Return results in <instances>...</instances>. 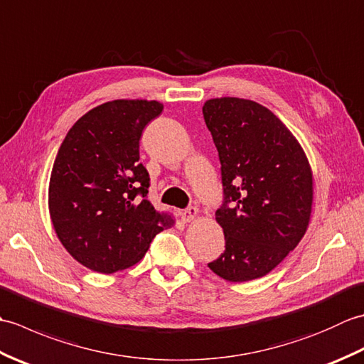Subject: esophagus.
<instances>
[{"label": "esophagus", "mask_w": 364, "mask_h": 364, "mask_svg": "<svg viewBox=\"0 0 364 364\" xmlns=\"http://www.w3.org/2000/svg\"><path fill=\"white\" fill-rule=\"evenodd\" d=\"M198 218V210L197 208H188V210H184L183 213H181V220L183 222H192V220H196Z\"/></svg>", "instance_id": "34e87169"}]
</instances>
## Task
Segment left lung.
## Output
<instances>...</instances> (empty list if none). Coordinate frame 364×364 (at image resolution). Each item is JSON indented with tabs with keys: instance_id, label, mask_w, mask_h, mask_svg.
Masks as SVG:
<instances>
[{
	"instance_id": "left-lung-1",
	"label": "left lung",
	"mask_w": 364,
	"mask_h": 364,
	"mask_svg": "<svg viewBox=\"0 0 364 364\" xmlns=\"http://www.w3.org/2000/svg\"><path fill=\"white\" fill-rule=\"evenodd\" d=\"M203 117L219 151L225 194L215 211L225 252L208 267L231 283L257 280L296 249L310 225V161L288 127L252 100H206Z\"/></svg>"
}]
</instances>
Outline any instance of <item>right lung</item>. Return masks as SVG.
<instances>
[{"label":"right lung","mask_w":364,"mask_h":364,"mask_svg":"<svg viewBox=\"0 0 364 364\" xmlns=\"http://www.w3.org/2000/svg\"><path fill=\"white\" fill-rule=\"evenodd\" d=\"M164 105L112 100L86 112L54 159L48 210L60 244L94 272L112 274L144 258L151 239L170 228V213L146 200L150 176L139 141Z\"/></svg>","instance_id":"obj_1"}]
</instances>
